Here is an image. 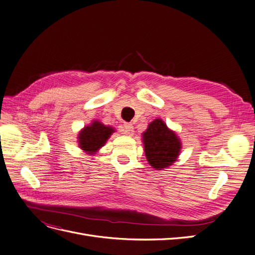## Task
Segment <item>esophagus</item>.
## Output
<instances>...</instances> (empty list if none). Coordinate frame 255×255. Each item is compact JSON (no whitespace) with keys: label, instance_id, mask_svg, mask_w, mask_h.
<instances>
[{"label":"esophagus","instance_id":"obj_1","mask_svg":"<svg viewBox=\"0 0 255 255\" xmlns=\"http://www.w3.org/2000/svg\"><path fill=\"white\" fill-rule=\"evenodd\" d=\"M134 132V127L131 123H125L124 124V133L126 135H132Z\"/></svg>","mask_w":255,"mask_h":255}]
</instances>
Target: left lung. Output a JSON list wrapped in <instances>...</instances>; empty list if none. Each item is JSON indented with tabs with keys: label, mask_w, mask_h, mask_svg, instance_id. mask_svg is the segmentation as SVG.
Segmentation results:
<instances>
[{
	"label": "left lung",
	"mask_w": 255,
	"mask_h": 255,
	"mask_svg": "<svg viewBox=\"0 0 255 255\" xmlns=\"http://www.w3.org/2000/svg\"><path fill=\"white\" fill-rule=\"evenodd\" d=\"M142 136L146 157L154 169L167 168L178 157L181 142L160 119L150 123Z\"/></svg>",
	"instance_id": "1"
}]
</instances>
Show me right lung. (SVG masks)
Listing matches in <instances>:
<instances>
[{"mask_svg":"<svg viewBox=\"0 0 255 255\" xmlns=\"http://www.w3.org/2000/svg\"><path fill=\"white\" fill-rule=\"evenodd\" d=\"M113 132L114 129L112 127H107L96 121L91 126L85 127L80 132L78 137L79 146L88 153H94L104 145Z\"/></svg>","mask_w":255,"mask_h":255,"instance_id":"1","label":"right lung"}]
</instances>
